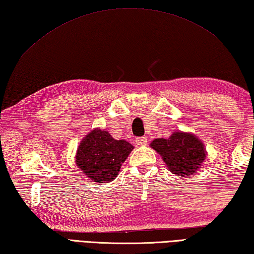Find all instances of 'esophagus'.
Listing matches in <instances>:
<instances>
[{"label": "esophagus", "instance_id": "obj_1", "mask_svg": "<svg viewBox=\"0 0 254 254\" xmlns=\"http://www.w3.org/2000/svg\"><path fill=\"white\" fill-rule=\"evenodd\" d=\"M137 145H146L147 143V137L146 136H141V137H137L135 140Z\"/></svg>", "mask_w": 254, "mask_h": 254}]
</instances>
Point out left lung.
<instances>
[{"instance_id": "8db88e82", "label": "left lung", "mask_w": 254, "mask_h": 254, "mask_svg": "<svg viewBox=\"0 0 254 254\" xmlns=\"http://www.w3.org/2000/svg\"><path fill=\"white\" fill-rule=\"evenodd\" d=\"M151 147L163 157L172 173L182 177L193 175L206 157L203 144L190 133L175 132L170 138H156Z\"/></svg>"}]
</instances>
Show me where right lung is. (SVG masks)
Wrapping results in <instances>:
<instances>
[{"label":"right lung","mask_w":254,"mask_h":254,"mask_svg":"<svg viewBox=\"0 0 254 254\" xmlns=\"http://www.w3.org/2000/svg\"><path fill=\"white\" fill-rule=\"evenodd\" d=\"M133 150L123 140H114L107 131L96 128L81 141L76 162L88 178L96 183H109L118 176L122 163Z\"/></svg>","instance_id":"right-lung-1"}]
</instances>
